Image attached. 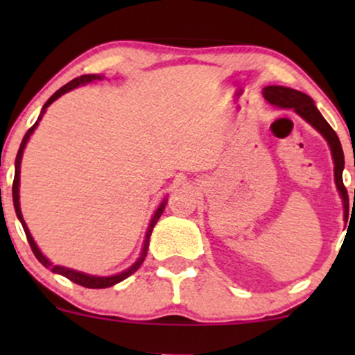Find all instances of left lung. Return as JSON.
Instances as JSON below:
<instances>
[{
    "mask_svg": "<svg viewBox=\"0 0 355 355\" xmlns=\"http://www.w3.org/2000/svg\"><path fill=\"white\" fill-rule=\"evenodd\" d=\"M263 96L272 107L277 108H292L299 116H302L309 125H312L331 148L332 160H334V178H336L337 190H339L342 200L345 202L347 198V190H345L344 182H342V172H344V152H342V145L337 133L334 132L332 126L325 121V118L320 115L317 110L315 103L309 95L299 92V89L280 87V85H270V87L263 88Z\"/></svg>",
    "mask_w": 355,
    "mask_h": 355,
    "instance_id": "1",
    "label": "left lung"
}]
</instances>
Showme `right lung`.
<instances>
[{
  "label": "right lung",
  "instance_id": "right-lung-1",
  "mask_svg": "<svg viewBox=\"0 0 355 355\" xmlns=\"http://www.w3.org/2000/svg\"><path fill=\"white\" fill-rule=\"evenodd\" d=\"M103 78H105L103 75H81V76H78V78L71 80L70 83L64 85V87H61L56 93H53V95L50 96V100H48L46 103L43 105L42 113H40V116H38V120H36V123H35L33 126H31V128L28 130V132H26V135L23 137V141H21V145H19L18 155H16V160H15L13 205H15L16 217H18L19 222H21L23 230H24V234H26V239H28V242H30V247H31V250H33L35 257H36V259L40 260V262L43 263L44 267L50 268L51 272H55V274H60V275L67 277V279H70L71 282H75V284H78V285H83V287H88V288H107V287H112V285H115V284H118V282H121V280H125L126 277H130L132 274H135V272L138 270V268H140V266H141V263H144V260H145V257H146V252H148L150 235H152L155 223L158 222V218H160V215L164 214V210H165V205H166V197L164 198V200H162L160 205H158V209L155 210V214H153L152 220H150L148 230H146V234H145V240H144V248H141V254H140V257H138V259H137V262L133 263V266H130L128 268H126V270L120 272V274H115V275H107V277L89 275V274H85V272L73 270V268H68V267H63V266H55V263L50 262V260H48L46 257L43 255V252L40 250L38 245H36L35 239L31 237L30 230H28L26 222H24V218H23L21 209H19V170H21V158H23V152H24V148H26L28 140H30V137L33 135V132L36 130V126H38L40 120H42L44 113H46V108L50 107V105L53 103V101L58 100L61 95H64V93H68V92H71V89H75V88L81 87V85H88V83H92V81H100V80H103Z\"/></svg>",
  "mask_w": 355,
  "mask_h": 355
}]
</instances>
